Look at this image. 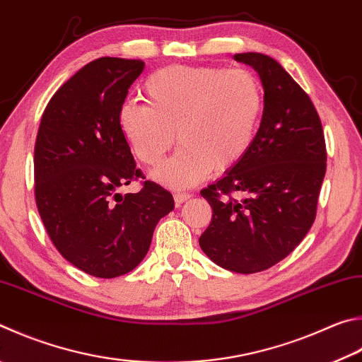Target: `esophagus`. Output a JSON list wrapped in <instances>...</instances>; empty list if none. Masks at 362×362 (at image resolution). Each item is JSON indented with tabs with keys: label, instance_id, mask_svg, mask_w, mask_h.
<instances>
[{
	"label": "esophagus",
	"instance_id": "obj_1",
	"mask_svg": "<svg viewBox=\"0 0 362 362\" xmlns=\"http://www.w3.org/2000/svg\"><path fill=\"white\" fill-rule=\"evenodd\" d=\"M189 198H192V194L187 193V192H177V193H174V199H175L177 204L185 202V201L189 199Z\"/></svg>",
	"mask_w": 362,
	"mask_h": 362
}]
</instances>
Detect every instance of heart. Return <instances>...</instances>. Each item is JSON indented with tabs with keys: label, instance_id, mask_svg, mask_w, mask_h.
<instances>
[{
	"label": "heart",
	"instance_id": "obj_1",
	"mask_svg": "<svg viewBox=\"0 0 362 362\" xmlns=\"http://www.w3.org/2000/svg\"><path fill=\"white\" fill-rule=\"evenodd\" d=\"M146 91L150 104L124 101L118 120L137 158L150 168L174 146L177 131L180 147L153 174L173 188L239 161L264 106L258 77L247 69L174 64L153 72Z\"/></svg>",
	"mask_w": 362,
	"mask_h": 362
}]
</instances>
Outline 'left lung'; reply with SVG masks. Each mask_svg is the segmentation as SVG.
Instances as JSON below:
<instances>
[{
    "instance_id": "1",
    "label": "left lung",
    "mask_w": 362,
    "mask_h": 362,
    "mask_svg": "<svg viewBox=\"0 0 362 362\" xmlns=\"http://www.w3.org/2000/svg\"><path fill=\"white\" fill-rule=\"evenodd\" d=\"M234 58L259 74L264 110L242 158L201 189L212 220L199 245L215 264L255 274L286 258L312 228L326 142L312 100L274 58L256 52Z\"/></svg>"
}]
</instances>
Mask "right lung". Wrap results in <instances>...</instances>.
Segmentation results:
<instances>
[{
  "label": "right lung",
  "mask_w": 362,
  "mask_h": 362,
  "mask_svg": "<svg viewBox=\"0 0 362 362\" xmlns=\"http://www.w3.org/2000/svg\"><path fill=\"white\" fill-rule=\"evenodd\" d=\"M144 69L141 60L103 57L85 64L50 98L35 146V198L52 244L72 266L114 279L147 255L156 223L174 209L168 189L146 179L118 120Z\"/></svg>",
  "instance_id": "add662e5"
}]
</instances>
